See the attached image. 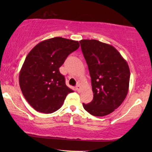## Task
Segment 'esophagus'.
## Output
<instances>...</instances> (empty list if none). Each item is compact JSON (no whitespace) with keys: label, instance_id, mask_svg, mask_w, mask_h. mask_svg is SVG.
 <instances>
[{"label":"esophagus","instance_id":"1","mask_svg":"<svg viewBox=\"0 0 152 152\" xmlns=\"http://www.w3.org/2000/svg\"><path fill=\"white\" fill-rule=\"evenodd\" d=\"M76 90L77 91V92H80L81 91V86L79 84L76 86Z\"/></svg>","mask_w":152,"mask_h":152}]
</instances>
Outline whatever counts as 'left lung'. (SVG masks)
<instances>
[{"label":"left lung","mask_w":152,"mask_h":152,"mask_svg":"<svg viewBox=\"0 0 152 152\" xmlns=\"http://www.w3.org/2000/svg\"><path fill=\"white\" fill-rule=\"evenodd\" d=\"M81 48L91 78L93 99L84 104L94 116L109 115L118 109L129 91L130 70L127 62L111 45L95 39H83Z\"/></svg>","instance_id":"obj_1"}]
</instances>
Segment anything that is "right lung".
Wrapping results in <instances>:
<instances>
[{"label": "right lung", "mask_w": 152, "mask_h": 152, "mask_svg": "<svg viewBox=\"0 0 152 152\" xmlns=\"http://www.w3.org/2000/svg\"><path fill=\"white\" fill-rule=\"evenodd\" d=\"M79 47L77 41L54 37L39 43L27 55L20 70L19 85L25 98L37 111H57L66 95L73 92L66 85L59 68Z\"/></svg>", "instance_id": "obj_1"}]
</instances>
